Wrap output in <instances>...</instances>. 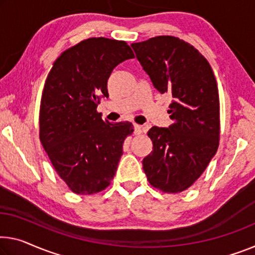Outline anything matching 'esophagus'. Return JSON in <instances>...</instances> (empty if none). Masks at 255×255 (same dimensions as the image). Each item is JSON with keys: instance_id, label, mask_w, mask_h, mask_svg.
<instances>
[{"instance_id": "1", "label": "esophagus", "mask_w": 255, "mask_h": 255, "mask_svg": "<svg viewBox=\"0 0 255 255\" xmlns=\"http://www.w3.org/2000/svg\"><path fill=\"white\" fill-rule=\"evenodd\" d=\"M133 130H134V134H140L142 132V128L139 124H133Z\"/></svg>"}]
</instances>
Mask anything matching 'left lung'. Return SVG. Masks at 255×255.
<instances>
[{
	"label": "left lung",
	"instance_id": "1",
	"mask_svg": "<svg viewBox=\"0 0 255 255\" xmlns=\"http://www.w3.org/2000/svg\"><path fill=\"white\" fill-rule=\"evenodd\" d=\"M136 59L159 93H170L168 128L152 127V151L142 160L152 187L181 193L201 177L219 146L220 103L217 80L204 57L189 43L157 36L132 43Z\"/></svg>",
	"mask_w": 255,
	"mask_h": 255
}]
</instances>
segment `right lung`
Masks as SVG:
<instances>
[{
    "mask_svg": "<svg viewBox=\"0 0 255 255\" xmlns=\"http://www.w3.org/2000/svg\"><path fill=\"white\" fill-rule=\"evenodd\" d=\"M132 58L124 41L88 38L66 50L46 78L40 140L54 170L75 194L99 193L116 173L133 125L103 121L97 107L101 98H108L113 69Z\"/></svg>",
    "mask_w": 255,
    "mask_h": 255,
    "instance_id": "add662e5",
    "label": "right lung"
}]
</instances>
